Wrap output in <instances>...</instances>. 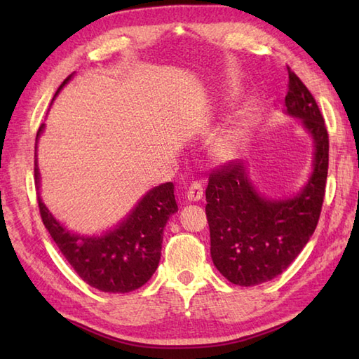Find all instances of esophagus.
<instances>
[{"mask_svg": "<svg viewBox=\"0 0 359 359\" xmlns=\"http://www.w3.org/2000/svg\"><path fill=\"white\" fill-rule=\"evenodd\" d=\"M187 197H188V201H191V202L202 199V197H203V185L201 184V182H193V184L188 187Z\"/></svg>", "mask_w": 359, "mask_h": 359, "instance_id": "34e87169", "label": "esophagus"}]
</instances>
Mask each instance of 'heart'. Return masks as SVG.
Returning a JSON list of instances; mask_svg holds the SVG:
<instances>
[{
    "label": "heart",
    "mask_w": 359,
    "mask_h": 359,
    "mask_svg": "<svg viewBox=\"0 0 359 359\" xmlns=\"http://www.w3.org/2000/svg\"><path fill=\"white\" fill-rule=\"evenodd\" d=\"M239 93L238 90H230V95L236 97ZM251 117V112L245 111L243 114V117L241 121H238L233 128L226 129V131L219 137V139L212 144V156H215L217 160H231L236 156H238L239 148H241V143L243 140V128L247 125V120H250Z\"/></svg>",
    "instance_id": "b5f03b06"
}]
</instances>
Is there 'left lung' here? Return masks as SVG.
Instances as JSON below:
<instances>
[{
	"mask_svg": "<svg viewBox=\"0 0 359 359\" xmlns=\"http://www.w3.org/2000/svg\"><path fill=\"white\" fill-rule=\"evenodd\" d=\"M287 71V112L302 118L315 140V168L309 184L293 199L266 201L251 185L243 163L226 162L211 171L205 191L211 259L236 285L253 287L285 271L315 233L321 216L329 133L315 97L288 66Z\"/></svg>",
	"mask_w": 359,
	"mask_h": 359,
	"instance_id": "1",
	"label": "left lung"
}]
</instances>
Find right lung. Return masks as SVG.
I'll return each instance as SVG.
<instances>
[{"mask_svg":"<svg viewBox=\"0 0 359 359\" xmlns=\"http://www.w3.org/2000/svg\"><path fill=\"white\" fill-rule=\"evenodd\" d=\"M69 79L71 75L63 85ZM34 171L38 187L36 158ZM38 208L50 238L86 284L104 293H129L147 284L154 274L162 251L163 228L170 216L177 211V203L172 182H166L151 189L123 224L102 238H85L66 231L40 197Z\"/></svg>","mask_w":359,"mask_h":359,"instance_id":"right-lung-1","label":"right lung"}]
</instances>
